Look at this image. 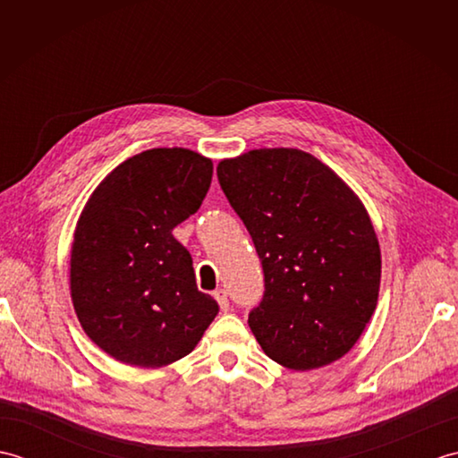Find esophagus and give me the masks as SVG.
Instances as JSON below:
<instances>
[{
	"instance_id": "esophagus-1",
	"label": "esophagus",
	"mask_w": 458,
	"mask_h": 458,
	"mask_svg": "<svg viewBox=\"0 0 458 458\" xmlns=\"http://www.w3.org/2000/svg\"><path fill=\"white\" fill-rule=\"evenodd\" d=\"M214 299L218 301V307L222 310H228L230 309V301H228V293L224 289H216L214 291Z\"/></svg>"
}]
</instances>
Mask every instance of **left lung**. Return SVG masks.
Segmentation results:
<instances>
[{"label": "left lung", "mask_w": 458, "mask_h": 458, "mask_svg": "<svg viewBox=\"0 0 458 458\" xmlns=\"http://www.w3.org/2000/svg\"><path fill=\"white\" fill-rule=\"evenodd\" d=\"M216 173L264 267L266 293L248 318L261 350L291 369L343 358L374 315L382 277L362 200L301 149H251Z\"/></svg>", "instance_id": "left-lung-1"}]
</instances>
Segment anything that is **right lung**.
<instances>
[{
	"label": "right lung",
	"mask_w": 458,
	"mask_h": 458,
	"mask_svg": "<svg viewBox=\"0 0 458 458\" xmlns=\"http://www.w3.org/2000/svg\"><path fill=\"white\" fill-rule=\"evenodd\" d=\"M212 161L157 148L120 163L76 222L71 299L84 333L122 364L161 368L192 352L218 315L173 228L200 208Z\"/></svg>",
	"instance_id": "add662e5"
}]
</instances>
